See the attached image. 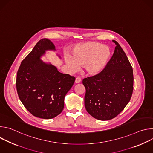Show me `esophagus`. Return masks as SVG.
<instances>
[{
    "instance_id": "34e87169",
    "label": "esophagus",
    "mask_w": 153,
    "mask_h": 153,
    "mask_svg": "<svg viewBox=\"0 0 153 153\" xmlns=\"http://www.w3.org/2000/svg\"><path fill=\"white\" fill-rule=\"evenodd\" d=\"M80 82H81V79H80V77H76V80H75V82H76V83H80Z\"/></svg>"
}]
</instances>
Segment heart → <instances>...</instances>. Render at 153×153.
<instances>
[{
	"label": "heart",
	"mask_w": 153,
	"mask_h": 153,
	"mask_svg": "<svg viewBox=\"0 0 153 153\" xmlns=\"http://www.w3.org/2000/svg\"><path fill=\"white\" fill-rule=\"evenodd\" d=\"M110 55L109 48L94 42H88L77 45L73 50L71 57L66 56L65 60L71 72L83 65L85 71L91 75L101 72Z\"/></svg>",
	"instance_id": "b5f03b06"
}]
</instances>
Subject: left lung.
<instances>
[{"label":"left lung","instance_id":"obj_1","mask_svg":"<svg viewBox=\"0 0 153 153\" xmlns=\"http://www.w3.org/2000/svg\"><path fill=\"white\" fill-rule=\"evenodd\" d=\"M105 68L99 74L83 79L85 106L91 116L100 120L116 117L129 102L133 91V70L119 43Z\"/></svg>","mask_w":153,"mask_h":153}]
</instances>
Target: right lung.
Instances as JSON below:
<instances>
[{"instance_id": "add662e5", "label": "right lung", "mask_w": 153, "mask_h": 153, "mask_svg": "<svg viewBox=\"0 0 153 153\" xmlns=\"http://www.w3.org/2000/svg\"><path fill=\"white\" fill-rule=\"evenodd\" d=\"M47 50L56 51L53 43L48 39L40 40L22 61L16 78L17 91L22 103L33 116L45 119L62 113L65 96L76 79L40 60Z\"/></svg>"}]
</instances>
